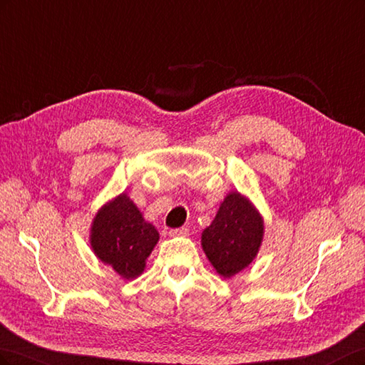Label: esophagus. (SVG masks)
Masks as SVG:
<instances>
[{"instance_id": "esophagus-1", "label": "esophagus", "mask_w": 365, "mask_h": 365, "mask_svg": "<svg viewBox=\"0 0 365 365\" xmlns=\"http://www.w3.org/2000/svg\"><path fill=\"white\" fill-rule=\"evenodd\" d=\"M189 235V228L187 227H181V228H172L169 231V236L170 237H185Z\"/></svg>"}]
</instances>
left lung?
<instances>
[{
  "label": "left lung",
  "mask_w": 365,
  "mask_h": 365,
  "mask_svg": "<svg viewBox=\"0 0 365 365\" xmlns=\"http://www.w3.org/2000/svg\"><path fill=\"white\" fill-rule=\"evenodd\" d=\"M263 236V220L237 192L230 193L202 233V248L222 277H231L252 262Z\"/></svg>",
  "instance_id": "obj_1"
}]
</instances>
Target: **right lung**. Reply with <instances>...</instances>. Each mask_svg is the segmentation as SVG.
<instances>
[{
  "instance_id": "obj_1",
  "label": "right lung",
  "mask_w": 365,
  "mask_h": 365,
  "mask_svg": "<svg viewBox=\"0 0 365 365\" xmlns=\"http://www.w3.org/2000/svg\"><path fill=\"white\" fill-rule=\"evenodd\" d=\"M158 239L157 228L143 219L126 195L106 204L94 217L91 230L96 256L125 279H134L143 272Z\"/></svg>"
}]
</instances>
